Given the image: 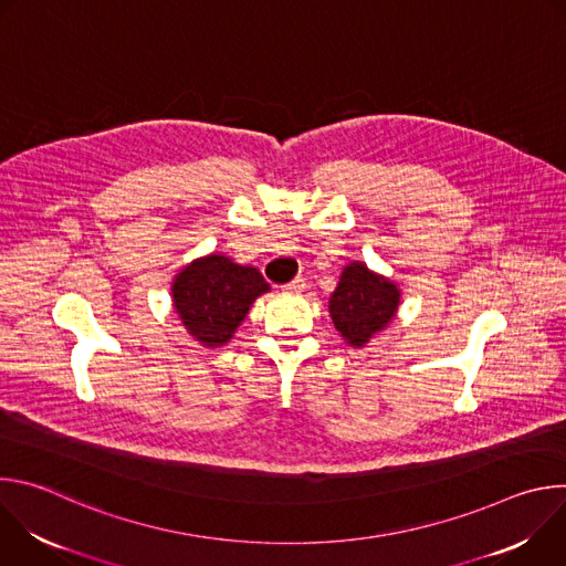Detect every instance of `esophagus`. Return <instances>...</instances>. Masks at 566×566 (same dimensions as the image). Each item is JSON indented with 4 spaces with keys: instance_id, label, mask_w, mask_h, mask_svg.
<instances>
[{
    "instance_id": "34e87169",
    "label": "esophagus",
    "mask_w": 566,
    "mask_h": 566,
    "mask_svg": "<svg viewBox=\"0 0 566 566\" xmlns=\"http://www.w3.org/2000/svg\"><path fill=\"white\" fill-rule=\"evenodd\" d=\"M304 286H306L304 277H295V280H291L289 284H284L282 291H286V293H300V291H304Z\"/></svg>"
}]
</instances>
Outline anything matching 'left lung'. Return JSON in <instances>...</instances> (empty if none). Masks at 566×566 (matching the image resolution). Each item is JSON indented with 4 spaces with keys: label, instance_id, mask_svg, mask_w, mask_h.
<instances>
[{
    "label": "left lung",
    "instance_id": "8db88e82",
    "mask_svg": "<svg viewBox=\"0 0 566 566\" xmlns=\"http://www.w3.org/2000/svg\"><path fill=\"white\" fill-rule=\"evenodd\" d=\"M398 289L371 273L365 264H349L340 284L329 300V313L340 336L354 345L363 347L374 334H378L398 308Z\"/></svg>",
    "mask_w": 566,
    "mask_h": 566
}]
</instances>
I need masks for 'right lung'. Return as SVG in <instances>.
Masks as SVG:
<instances>
[{
  "mask_svg": "<svg viewBox=\"0 0 566 566\" xmlns=\"http://www.w3.org/2000/svg\"><path fill=\"white\" fill-rule=\"evenodd\" d=\"M266 291L269 284L258 269L239 266L223 255L192 262L172 286L184 327L208 347L228 343L251 304Z\"/></svg>",
  "mask_w": 566,
  "mask_h": 566,
  "instance_id": "add662e5",
  "label": "right lung"
}]
</instances>
